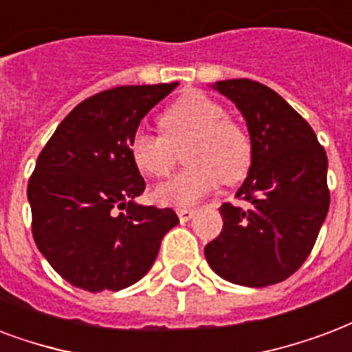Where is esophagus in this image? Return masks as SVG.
Instances as JSON below:
<instances>
[{"label":"esophagus","mask_w":352,"mask_h":352,"mask_svg":"<svg viewBox=\"0 0 352 352\" xmlns=\"http://www.w3.org/2000/svg\"><path fill=\"white\" fill-rule=\"evenodd\" d=\"M177 216L181 221H188L195 216V208H177Z\"/></svg>","instance_id":"1"}]
</instances>
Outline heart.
<instances>
[{
    "label": "heart",
    "instance_id": "b5f03b06",
    "mask_svg": "<svg viewBox=\"0 0 352 352\" xmlns=\"http://www.w3.org/2000/svg\"><path fill=\"white\" fill-rule=\"evenodd\" d=\"M162 134L144 131L133 134L129 155L136 170L151 179L171 171L177 151H182L186 168L157 186L153 197L158 205H194L212 190L238 184L253 166V144L249 134L227 118L219 101L199 90H190L160 114Z\"/></svg>",
    "mask_w": 352,
    "mask_h": 352
}]
</instances>
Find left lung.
<instances>
[{
    "label": "left lung",
    "instance_id": "left-lung-1",
    "mask_svg": "<svg viewBox=\"0 0 352 352\" xmlns=\"http://www.w3.org/2000/svg\"><path fill=\"white\" fill-rule=\"evenodd\" d=\"M214 88L245 118L253 166L236 192L248 208L219 206L223 229L205 248L206 262L240 286L283 283L308 258L327 218V153L307 120L270 87L229 79Z\"/></svg>",
    "mask_w": 352,
    "mask_h": 352
}]
</instances>
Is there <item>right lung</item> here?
Returning a JSON list of instances; mask_svg holds the SVG:
<instances>
[{"mask_svg": "<svg viewBox=\"0 0 352 352\" xmlns=\"http://www.w3.org/2000/svg\"><path fill=\"white\" fill-rule=\"evenodd\" d=\"M177 85L96 94L64 118L40 151L27 184L34 243L75 288L118 292L140 280L179 223L171 208L134 203L146 181L129 155L144 116Z\"/></svg>", "mask_w": 352, "mask_h": 352, "instance_id": "1", "label": "right lung"}]
</instances>
